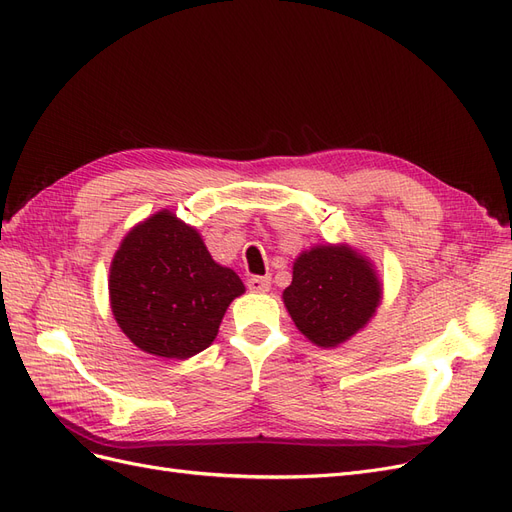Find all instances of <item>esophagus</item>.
Returning <instances> with one entry per match:
<instances>
[{
    "instance_id": "esophagus-1",
    "label": "esophagus",
    "mask_w": 512,
    "mask_h": 512,
    "mask_svg": "<svg viewBox=\"0 0 512 512\" xmlns=\"http://www.w3.org/2000/svg\"><path fill=\"white\" fill-rule=\"evenodd\" d=\"M247 288L252 292H267L271 288V280L269 277H262V275H254L247 280Z\"/></svg>"
}]
</instances>
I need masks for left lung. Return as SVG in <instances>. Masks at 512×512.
Instances as JSON below:
<instances>
[{
    "mask_svg": "<svg viewBox=\"0 0 512 512\" xmlns=\"http://www.w3.org/2000/svg\"><path fill=\"white\" fill-rule=\"evenodd\" d=\"M382 284L371 262L350 245H316L292 265L284 305L297 329L320 348H335L376 314Z\"/></svg>",
    "mask_w": 512,
    "mask_h": 512,
    "instance_id": "obj_1",
    "label": "left lung"
}]
</instances>
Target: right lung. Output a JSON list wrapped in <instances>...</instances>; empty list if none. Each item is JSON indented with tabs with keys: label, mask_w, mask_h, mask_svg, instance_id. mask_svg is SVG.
Listing matches in <instances>:
<instances>
[{
	"label": "right lung",
	"mask_w": 512,
	"mask_h": 512,
	"mask_svg": "<svg viewBox=\"0 0 512 512\" xmlns=\"http://www.w3.org/2000/svg\"><path fill=\"white\" fill-rule=\"evenodd\" d=\"M243 292L239 275L211 258L198 230L166 209L123 237L108 275L119 329L164 359H190L209 348Z\"/></svg>",
	"instance_id": "obj_1"
}]
</instances>
